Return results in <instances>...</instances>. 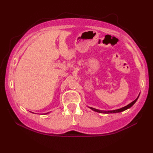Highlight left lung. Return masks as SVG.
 Here are the masks:
<instances>
[{"instance_id": "obj_1", "label": "left lung", "mask_w": 153, "mask_h": 153, "mask_svg": "<svg viewBox=\"0 0 153 153\" xmlns=\"http://www.w3.org/2000/svg\"><path fill=\"white\" fill-rule=\"evenodd\" d=\"M139 97V96L137 97V98L135 100H134V101L131 102L130 104H129V105H128L127 106H124V107H122V108H119V109H117V110H108V111H105V110H98V109H96V108H92V107H89L88 106L89 108H90L91 110H93V111H95V112H99V113H105V114H110V113H118V112H123L124 111V110L128 109L130 108V107H131L133 105H134V104L135 103V102L137 101L138 98Z\"/></svg>"}]
</instances>
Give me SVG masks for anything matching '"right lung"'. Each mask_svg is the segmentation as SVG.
Returning a JSON list of instances; mask_svg holds the SVG:
<instances>
[{"label": "right lung", "instance_id": "obj_1", "mask_svg": "<svg viewBox=\"0 0 153 153\" xmlns=\"http://www.w3.org/2000/svg\"><path fill=\"white\" fill-rule=\"evenodd\" d=\"M49 112H47V113H45V114H48Z\"/></svg>", "mask_w": 153, "mask_h": 153}]
</instances>
